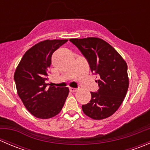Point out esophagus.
Returning <instances> with one entry per match:
<instances>
[{
    "label": "esophagus",
    "mask_w": 150,
    "mask_h": 150,
    "mask_svg": "<svg viewBox=\"0 0 150 150\" xmlns=\"http://www.w3.org/2000/svg\"><path fill=\"white\" fill-rule=\"evenodd\" d=\"M69 91H70V92H72V93H75V92H76L77 91H78V89H77V88H69Z\"/></svg>",
    "instance_id": "34e87169"
}]
</instances>
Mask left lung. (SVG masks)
I'll return each mask as SVG.
<instances>
[{"label": "left lung", "instance_id": "8db88e82", "mask_svg": "<svg viewBox=\"0 0 150 150\" xmlns=\"http://www.w3.org/2000/svg\"><path fill=\"white\" fill-rule=\"evenodd\" d=\"M88 62L92 72L99 74L98 92H91L89 103L82 105L84 114L93 120L112 115L125 97L129 79L128 67L120 54L107 42L99 38L70 39Z\"/></svg>", "mask_w": 150, "mask_h": 150}]
</instances>
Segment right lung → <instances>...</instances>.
I'll use <instances>...</instances> for the list:
<instances>
[{"label":"right lung","mask_w":150,"mask_h":150,"mask_svg":"<svg viewBox=\"0 0 150 150\" xmlns=\"http://www.w3.org/2000/svg\"><path fill=\"white\" fill-rule=\"evenodd\" d=\"M68 40H46L28 50L14 73L18 96L27 110L38 118L48 119L61 112L69 90L50 86L46 81L53 53Z\"/></svg>","instance_id":"obj_1"}]
</instances>
